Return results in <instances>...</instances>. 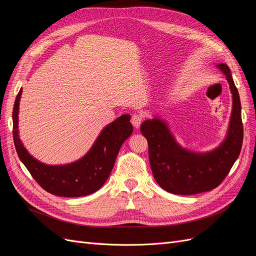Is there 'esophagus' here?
<instances>
[{
    "label": "esophagus",
    "mask_w": 256,
    "mask_h": 256,
    "mask_svg": "<svg viewBox=\"0 0 256 256\" xmlns=\"http://www.w3.org/2000/svg\"><path fill=\"white\" fill-rule=\"evenodd\" d=\"M142 115H138V114H134L132 118H131V124H132L134 128H138L141 125L142 122Z\"/></svg>",
    "instance_id": "34e87169"
}]
</instances>
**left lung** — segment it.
<instances>
[{"mask_svg":"<svg viewBox=\"0 0 256 256\" xmlns=\"http://www.w3.org/2000/svg\"><path fill=\"white\" fill-rule=\"evenodd\" d=\"M216 68L228 82L233 106L226 136L214 150L200 152L184 148L176 141L166 120L158 115L141 125V132L148 142L152 175L160 187L170 193L191 196L218 187L242 150L244 129L238 90L228 66L219 64Z\"/></svg>","mask_w":256,"mask_h":256,"instance_id":"obj_1","label":"left lung"}]
</instances>
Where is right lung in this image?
Instances as JSON below:
<instances>
[{"mask_svg":"<svg viewBox=\"0 0 256 256\" xmlns=\"http://www.w3.org/2000/svg\"><path fill=\"white\" fill-rule=\"evenodd\" d=\"M22 88L19 90L12 111V136L18 157L40 187L51 194L78 198L92 194L109 177L122 143L134 131L130 115L124 114L106 125L97 136L90 150L72 164L51 166L37 160L23 145L19 136V104Z\"/></svg>","mask_w":256,"mask_h":256,"instance_id":"add662e5","label":"right lung"}]
</instances>
